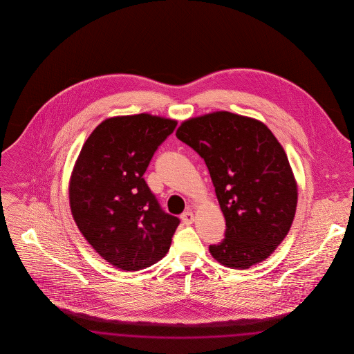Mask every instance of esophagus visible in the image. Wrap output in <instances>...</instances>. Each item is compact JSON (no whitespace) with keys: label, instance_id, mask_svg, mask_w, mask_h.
I'll return each mask as SVG.
<instances>
[{"label":"esophagus","instance_id":"1","mask_svg":"<svg viewBox=\"0 0 354 354\" xmlns=\"http://www.w3.org/2000/svg\"><path fill=\"white\" fill-rule=\"evenodd\" d=\"M180 219L185 223V225H189V224H192V221H194L195 218H194V214H192V212L187 211V212H183V214L180 215Z\"/></svg>","mask_w":354,"mask_h":354}]
</instances>
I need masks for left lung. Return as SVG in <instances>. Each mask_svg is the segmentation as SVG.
Returning a JSON list of instances; mask_svg holds the SVG:
<instances>
[{
    "label": "left lung",
    "mask_w": 354,
    "mask_h": 354,
    "mask_svg": "<svg viewBox=\"0 0 354 354\" xmlns=\"http://www.w3.org/2000/svg\"><path fill=\"white\" fill-rule=\"evenodd\" d=\"M176 136L209 171L225 234L211 254L223 266L250 268L284 240L297 205V185L286 151L270 129L228 111L180 124Z\"/></svg>",
    "instance_id": "8db88e82"
}]
</instances>
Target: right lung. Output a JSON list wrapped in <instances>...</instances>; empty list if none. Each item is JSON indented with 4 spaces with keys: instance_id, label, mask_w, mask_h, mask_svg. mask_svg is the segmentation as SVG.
I'll list each match as a JSON object with an SVG mask.
<instances>
[{
    "instance_id": "add662e5",
    "label": "right lung",
    "mask_w": 354,
    "mask_h": 354,
    "mask_svg": "<svg viewBox=\"0 0 354 354\" xmlns=\"http://www.w3.org/2000/svg\"><path fill=\"white\" fill-rule=\"evenodd\" d=\"M175 127V120L150 114L106 119L84 142L73 169V218L95 252L120 270L159 261L180 223L162 209L143 178Z\"/></svg>"
}]
</instances>
